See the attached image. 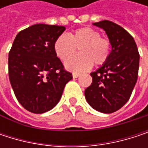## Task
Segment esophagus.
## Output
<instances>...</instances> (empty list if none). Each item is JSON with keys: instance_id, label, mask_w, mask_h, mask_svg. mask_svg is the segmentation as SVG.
<instances>
[{"instance_id": "34e87169", "label": "esophagus", "mask_w": 148, "mask_h": 148, "mask_svg": "<svg viewBox=\"0 0 148 148\" xmlns=\"http://www.w3.org/2000/svg\"><path fill=\"white\" fill-rule=\"evenodd\" d=\"M79 76V74H77V73H73V78H78Z\"/></svg>"}]
</instances>
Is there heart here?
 <instances>
[{
	"mask_svg": "<svg viewBox=\"0 0 148 148\" xmlns=\"http://www.w3.org/2000/svg\"><path fill=\"white\" fill-rule=\"evenodd\" d=\"M110 42L100 37V33L90 27L79 28L69 35H61L54 43V50L57 57L65 62L80 49L81 55L66 62L67 69L82 72L89 69L92 64H103L110 54Z\"/></svg>",
	"mask_w": 148,
	"mask_h": 148,
	"instance_id": "b5f03b06",
	"label": "heart"
}]
</instances>
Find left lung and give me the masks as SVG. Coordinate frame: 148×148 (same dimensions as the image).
Wrapping results in <instances>:
<instances>
[{"label":"left lung","instance_id":"obj_1","mask_svg":"<svg viewBox=\"0 0 148 148\" xmlns=\"http://www.w3.org/2000/svg\"><path fill=\"white\" fill-rule=\"evenodd\" d=\"M106 32L111 45L108 60L91 73L92 82L85 90L88 103L102 113H112L130 99L137 81L140 55L134 38L117 24L102 20L93 23Z\"/></svg>","mask_w":148,"mask_h":148}]
</instances>
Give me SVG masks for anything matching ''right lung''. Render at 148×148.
I'll use <instances>...</instances> for the list:
<instances>
[{
	"instance_id": "1",
	"label": "right lung",
	"mask_w": 148,
	"mask_h": 148,
	"mask_svg": "<svg viewBox=\"0 0 148 148\" xmlns=\"http://www.w3.org/2000/svg\"><path fill=\"white\" fill-rule=\"evenodd\" d=\"M65 26L36 24L15 38L9 51L8 74L15 96L28 111L41 114L53 109L72 79L54 50Z\"/></svg>"
}]
</instances>
